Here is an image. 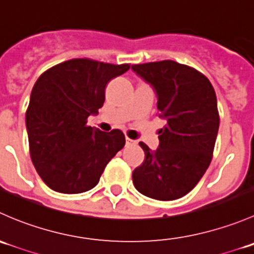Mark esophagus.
Here are the masks:
<instances>
[{
  "label": "esophagus",
  "mask_w": 254,
  "mask_h": 254,
  "mask_svg": "<svg viewBox=\"0 0 254 254\" xmlns=\"http://www.w3.org/2000/svg\"><path fill=\"white\" fill-rule=\"evenodd\" d=\"M135 143H136V141H135V140H131V139H129V137H127V145L129 146V145H135Z\"/></svg>",
  "instance_id": "1"
}]
</instances>
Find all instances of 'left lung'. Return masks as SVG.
Returning <instances> with one entry per match:
<instances>
[{
  "instance_id": "obj_1",
  "label": "left lung",
  "mask_w": 254,
  "mask_h": 254,
  "mask_svg": "<svg viewBox=\"0 0 254 254\" xmlns=\"http://www.w3.org/2000/svg\"><path fill=\"white\" fill-rule=\"evenodd\" d=\"M131 68L153 87L158 117L167 120L158 131L157 150L139 143L145 160L132 172V182L148 198L179 199L198 184L211 162L220 124L214 87L195 68L172 60Z\"/></svg>"
}]
</instances>
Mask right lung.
I'll list each match as a JSON object with an SVG mask.
<instances>
[{
  "instance_id": "1",
  "label": "right lung",
  "mask_w": 254,
  "mask_h": 254,
  "mask_svg": "<svg viewBox=\"0 0 254 254\" xmlns=\"http://www.w3.org/2000/svg\"><path fill=\"white\" fill-rule=\"evenodd\" d=\"M129 68V64L72 59L37 79L25 125L33 165L50 189L77 194L94 188L109 161L124 147L123 131L87 127V118L103 107L107 83Z\"/></svg>"
}]
</instances>
